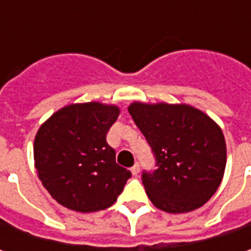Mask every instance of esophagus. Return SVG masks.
Listing matches in <instances>:
<instances>
[{"label":"esophagus","instance_id":"obj_1","mask_svg":"<svg viewBox=\"0 0 251 251\" xmlns=\"http://www.w3.org/2000/svg\"><path fill=\"white\" fill-rule=\"evenodd\" d=\"M131 173H132L134 176H137V175L140 173V165H138V163H135V165L131 168Z\"/></svg>","mask_w":251,"mask_h":251}]
</instances>
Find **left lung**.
<instances>
[{
  "label": "left lung",
  "instance_id": "8db88e82",
  "mask_svg": "<svg viewBox=\"0 0 251 251\" xmlns=\"http://www.w3.org/2000/svg\"><path fill=\"white\" fill-rule=\"evenodd\" d=\"M128 111L155 156V169L141 176L152 204L172 214L205 204L219 187L226 165L221 128L187 104L132 103Z\"/></svg>",
  "mask_w": 251,
  "mask_h": 251
}]
</instances>
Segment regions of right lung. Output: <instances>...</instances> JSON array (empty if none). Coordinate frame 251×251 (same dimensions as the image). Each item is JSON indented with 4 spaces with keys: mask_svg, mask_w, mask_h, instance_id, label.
Returning <instances> with one entry per match:
<instances>
[{
    "mask_svg": "<svg viewBox=\"0 0 251 251\" xmlns=\"http://www.w3.org/2000/svg\"><path fill=\"white\" fill-rule=\"evenodd\" d=\"M116 106L91 101L54 113L34 138V166L46 190L64 207L95 212L116 202L131 172L116 163L106 137Z\"/></svg>",
    "mask_w": 251,
    "mask_h": 251,
    "instance_id": "1",
    "label": "right lung"
}]
</instances>
